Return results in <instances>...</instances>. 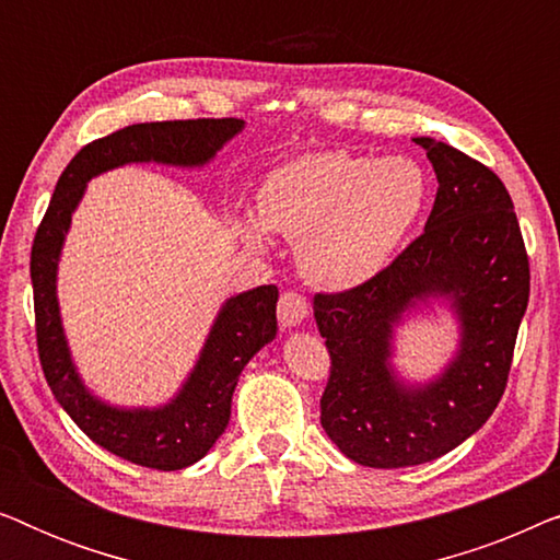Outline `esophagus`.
Instances as JSON below:
<instances>
[{"label": "esophagus", "instance_id": "obj_1", "mask_svg": "<svg viewBox=\"0 0 560 560\" xmlns=\"http://www.w3.org/2000/svg\"><path fill=\"white\" fill-rule=\"evenodd\" d=\"M308 313H311V305L305 301L303 293H298V290H285V293L280 295L278 318L285 328L303 324V320L308 318Z\"/></svg>", "mask_w": 560, "mask_h": 560}]
</instances>
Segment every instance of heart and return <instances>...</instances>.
Returning <instances> with one entry per match:
<instances>
[{
  "label": "heart",
  "instance_id": "1",
  "mask_svg": "<svg viewBox=\"0 0 560 560\" xmlns=\"http://www.w3.org/2000/svg\"><path fill=\"white\" fill-rule=\"evenodd\" d=\"M425 201V180L410 160L316 152L282 165L259 190V221L301 242L305 278L347 290L377 275ZM259 240V226L247 221Z\"/></svg>",
  "mask_w": 560,
  "mask_h": 560
}]
</instances>
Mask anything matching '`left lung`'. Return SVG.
I'll list each match as a JSON object with an SVG mask.
<instances>
[{"label": "left lung", "mask_w": 560, "mask_h": 560, "mask_svg": "<svg viewBox=\"0 0 560 560\" xmlns=\"http://www.w3.org/2000/svg\"><path fill=\"white\" fill-rule=\"evenodd\" d=\"M416 142L439 178L425 232L362 285L316 293L313 308L331 357L320 425L341 454L374 469L433 462L487 423L530 298V259L504 183L446 142ZM439 292L463 316V351L433 386L400 388L386 370L392 326Z\"/></svg>", "instance_id": "obj_1"}]
</instances>
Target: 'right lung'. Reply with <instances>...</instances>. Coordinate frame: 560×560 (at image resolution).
<instances>
[{
  "label": "right lung",
  "instance_id": "add662e5",
  "mask_svg": "<svg viewBox=\"0 0 560 560\" xmlns=\"http://www.w3.org/2000/svg\"><path fill=\"white\" fill-rule=\"evenodd\" d=\"M242 125L244 121L234 117L148 121L83 144L58 178L56 194L33 240L30 278L35 301V339L48 387L91 441L112 451L114 456L148 469H186L209 454L224 433L244 364L278 331V288L259 285L224 305L194 374L171 405L163 410H114L83 389L68 357L56 301L58 252L86 180L96 173L144 160L201 165L213 158L229 137L240 132Z\"/></svg>",
  "mask_w": 560,
  "mask_h": 560
}]
</instances>
